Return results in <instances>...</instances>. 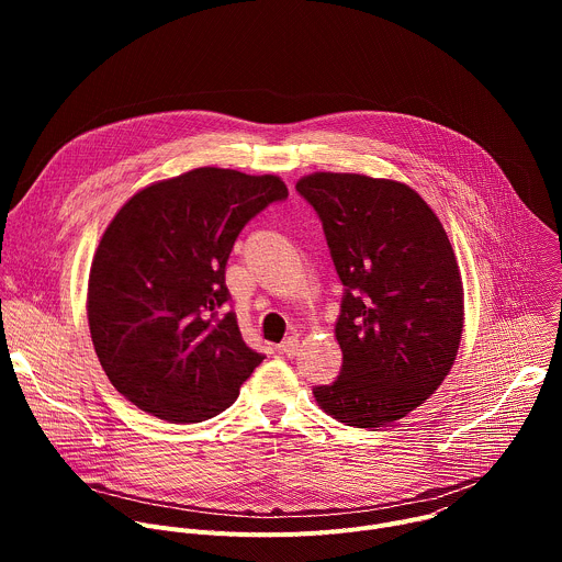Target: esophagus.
<instances>
[{
	"label": "esophagus",
	"instance_id": "obj_1",
	"mask_svg": "<svg viewBox=\"0 0 562 562\" xmlns=\"http://www.w3.org/2000/svg\"><path fill=\"white\" fill-rule=\"evenodd\" d=\"M280 351H282L284 356H289V358L297 356V351H300V340H297V336H289V338H284V342L280 345Z\"/></svg>",
	"mask_w": 562,
	"mask_h": 562
}]
</instances>
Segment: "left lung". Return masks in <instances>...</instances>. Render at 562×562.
I'll list each match as a JSON object with an SVG mask.
<instances>
[{"instance_id": "obj_1", "label": "left lung", "mask_w": 562, "mask_h": 562, "mask_svg": "<svg viewBox=\"0 0 562 562\" xmlns=\"http://www.w3.org/2000/svg\"><path fill=\"white\" fill-rule=\"evenodd\" d=\"M295 191L323 222L345 286L342 369L315 386L336 420L373 429L420 407L449 373L462 334V280L449 237L407 184L313 173Z\"/></svg>"}]
</instances>
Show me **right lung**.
<instances>
[{
  "instance_id": "1",
  "label": "right lung",
  "mask_w": 562,
  "mask_h": 562,
  "mask_svg": "<svg viewBox=\"0 0 562 562\" xmlns=\"http://www.w3.org/2000/svg\"><path fill=\"white\" fill-rule=\"evenodd\" d=\"M289 191L276 176L204 167L155 182L113 217L89 276V327L111 384L167 423L228 409L265 360L224 282L239 231Z\"/></svg>"
}]
</instances>
